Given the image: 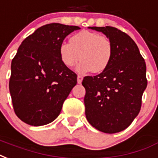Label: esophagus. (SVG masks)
I'll list each match as a JSON object with an SVG mask.
<instances>
[{
	"label": "esophagus",
	"instance_id": "obj_1",
	"mask_svg": "<svg viewBox=\"0 0 158 158\" xmlns=\"http://www.w3.org/2000/svg\"><path fill=\"white\" fill-rule=\"evenodd\" d=\"M82 80H83L82 76L78 75V77H77V81H78V84H81V83H82Z\"/></svg>",
	"mask_w": 158,
	"mask_h": 158
}]
</instances>
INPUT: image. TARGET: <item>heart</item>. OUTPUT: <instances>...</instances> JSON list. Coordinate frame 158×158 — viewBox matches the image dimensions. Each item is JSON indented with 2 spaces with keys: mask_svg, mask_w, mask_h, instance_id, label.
<instances>
[{
  "mask_svg": "<svg viewBox=\"0 0 158 158\" xmlns=\"http://www.w3.org/2000/svg\"><path fill=\"white\" fill-rule=\"evenodd\" d=\"M70 43L59 45V56L64 66L72 68L79 60L76 68L79 73L92 71L99 73L107 69L111 60L113 48L110 41L99 33L81 31L70 37Z\"/></svg>",
  "mask_w": 158,
  "mask_h": 158,
  "instance_id": "b5f03b06",
  "label": "heart"
}]
</instances>
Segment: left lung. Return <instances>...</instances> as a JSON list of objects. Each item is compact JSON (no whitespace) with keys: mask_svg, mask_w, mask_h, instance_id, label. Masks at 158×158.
<instances>
[{"mask_svg":"<svg viewBox=\"0 0 158 158\" xmlns=\"http://www.w3.org/2000/svg\"><path fill=\"white\" fill-rule=\"evenodd\" d=\"M101 31L113 48L111 60L105 71L86 76L85 115L89 123L105 133L120 132L129 127L140 112L147 88L144 58L132 38L113 27H89Z\"/></svg>","mask_w":158,"mask_h":158,"instance_id":"left-lung-1","label":"left lung"}]
</instances>
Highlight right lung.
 Returning a JSON list of instances; mask_svg holds the SVG:
<instances>
[{"mask_svg":"<svg viewBox=\"0 0 158 158\" xmlns=\"http://www.w3.org/2000/svg\"><path fill=\"white\" fill-rule=\"evenodd\" d=\"M77 26L50 23L24 39L11 61L9 89L14 111L33 127L51 123L77 84V75L64 66L59 45Z\"/></svg>","mask_w":158,"mask_h":158,"instance_id":"obj_1","label":"right lung"}]
</instances>
